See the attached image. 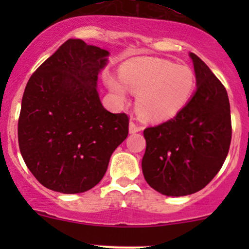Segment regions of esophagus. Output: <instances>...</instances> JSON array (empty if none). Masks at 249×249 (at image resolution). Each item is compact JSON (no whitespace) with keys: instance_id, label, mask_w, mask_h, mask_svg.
Returning <instances> with one entry per match:
<instances>
[{"instance_id":"esophagus-1","label":"esophagus","mask_w":249,"mask_h":249,"mask_svg":"<svg viewBox=\"0 0 249 249\" xmlns=\"http://www.w3.org/2000/svg\"><path fill=\"white\" fill-rule=\"evenodd\" d=\"M128 130H130V133H136V132H138V131H141L142 127L138 126L136 123L130 122V126H128Z\"/></svg>"}]
</instances>
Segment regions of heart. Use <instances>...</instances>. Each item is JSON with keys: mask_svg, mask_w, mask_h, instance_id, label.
<instances>
[{"mask_svg": "<svg viewBox=\"0 0 249 249\" xmlns=\"http://www.w3.org/2000/svg\"><path fill=\"white\" fill-rule=\"evenodd\" d=\"M122 80L108 77L107 85L119 101H125L127 89L137 93L139 116L150 122L173 118L190 101L194 76L188 68L160 58H138L122 69Z\"/></svg>", "mask_w": 249, "mask_h": 249, "instance_id": "1", "label": "heart"}]
</instances>
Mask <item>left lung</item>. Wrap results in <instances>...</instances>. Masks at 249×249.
<instances>
[{"label":"left lung","instance_id":"8db88e82","mask_svg":"<svg viewBox=\"0 0 249 249\" xmlns=\"http://www.w3.org/2000/svg\"><path fill=\"white\" fill-rule=\"evenodd\" d=\"M190 57L196 78L192 98L174 118L144 130L142 174L164 196H188L210 184L232 139L227 91L196 53Z\"/></svg>","mask_w":249,"mask_h":249}]
</instances>
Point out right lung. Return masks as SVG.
Masks as SVG:
<instances>
[{"label":"right lung","mask_w":249,"mask_h":249,"mask_svg":"<svg viewBox=\"0 0 249 249\" xmlns=\"http://www.w3.org/2000/svg\"><path fill=\"white\" fill-rule=\"evenodd\" d=\"M108 51L68 39L28 81L18 118V145L44 187L75 194L103 179L126 139L128 117L105 110L97 91Z\"/></svg>","instance_id":"obj_1"}]
</instances>
